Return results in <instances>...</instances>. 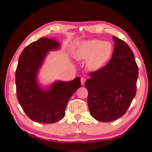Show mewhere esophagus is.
Masks as SVG:
<instances>
[{
    "label": "esophagus",
    "mask_w": 152,
    "mask_h": 152,
    "mask_svg": "<svg viewBox=\"0 0 152 152\" xmlns=\"http://www.w3.org/2000/svg\"><path fill=\"white\" fill-rule=\"evenodd\" d=\"M80 81H81V84H82V85H84V83H85V82H86V79L84 78H81V79H80Z\"/></svg>",
    "instance_id": "esophagus-1"
}]
</instances>
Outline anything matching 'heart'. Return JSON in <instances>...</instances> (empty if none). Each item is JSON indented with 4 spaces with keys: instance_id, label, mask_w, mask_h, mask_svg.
<instances>
[{
    "instance_id": "1",
    "label": "heart",
    "mask_w": 152,
    "mask_h": 152,
    "mask_svg": "<svg viewBox=\"0 0 152 152\" xmlns=\"http://www.w3.org/2000/svg\"><path fill=\"white\" fill-rule=\"evenodd\" d=\"M113 53V46L107 41L90 39L82 42L74 53L75 58L86 60L87 66L92 70H101L109 63Z\"/></svg>"
}]
</instances>
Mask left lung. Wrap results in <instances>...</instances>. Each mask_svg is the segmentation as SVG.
<instances>
[{
  "mask_svg": "<svg viewBox=\"0 0 152 152\" xmlns=\"http://www.w3.org/2000/svg\"><path fill=\"white\" fill-rule=\"evenodd\" d=\"M112 58L101 70L90 73L86 81L88 105L92 117L99 121L117 119L127 112L135 97L138 66L132 50L113 36Z\"/></svg>",
  "mask_w": 152,
  "mask_h": 152,
  "instance_id": "left-lung-1",
  "label": "left lung"
}]
</instances>
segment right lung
Masks as SVG:
<instances>
[{
	"instance_id": "add662e5",
	"label": "right lung",
	"mask_w": 152,
	"mask_h": 152,
	"mask_svg": "<svg viewBox=\"0 0 152 152\" xmlns=\"http://www.w3.org/2000/svg\"><path fill=\"white\" fill-rule=\"evenodd\" d=\"M57 41L42 37L30 43L20 53L15 72L18 101L33 121L54 123L65 116L67 103L81 86L80 78L69 82L57 81L48 91L41 88L37 74L48 51L57 50Z\"/></svg>"
}]
</instances>
